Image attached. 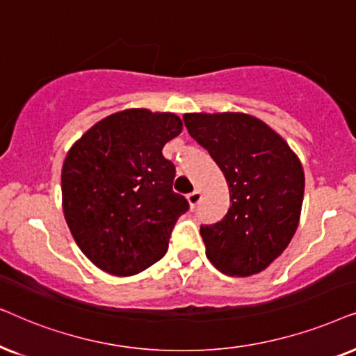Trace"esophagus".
<instances>
[{
    "label": "esophagus",
    "instance_id": "34e87169",
    "mask_svg": "<svg viewBox=\"0 0 356 356\" xmlns=\"http://www.w3.org/2000/svg\"><path fill=\"white\" fill-rule=\"evenodd\" d=\"M200 200H202V192L200 191H193L192 193H188V195H187V202H188V205H191V207H195Z\"/></svg>",
    "mask_w": 356,
    "mask_h": 356
}]
</instances>
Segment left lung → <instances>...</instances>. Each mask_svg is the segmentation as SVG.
<instances>
[{
	"label": "left lung",
	"mask_w": 356,
	"mask_h": 356,
	"mask_svg": "<svg viewBox=\"0 0 356 356\" xmlns=\"http://www.w3.org/2000/svg\"><path fill=\"white\" fill-rule=\"evenodd\" d=\"M188 134L205 148L229 188V210L202 226L210 262L231 277L264 272L291 243L301 218L305 170L290 145L244 112L184 113Z\"/></svg>",
	"instance_id": "left-lung-1"
}]
</instances>
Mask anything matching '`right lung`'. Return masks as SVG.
<instances>
[{"label": "right lung", "mask_w": 356, "mask_h": 356, "mask_svg": "<svg viewBox=\"0 0 356 356\" xmlns=\"http://www.w3.org/2000/svg\"><path fill=\"white\" fill-rule=\"evenodd\" d=\"M182 129L172 112L127 108L94 123L68 149L61 207L74 243L97 268L130 277L165 254L175 221L188 210L163 156Z\"/></svg>", "instance_id": "right-lung-1"}]
</instances>
